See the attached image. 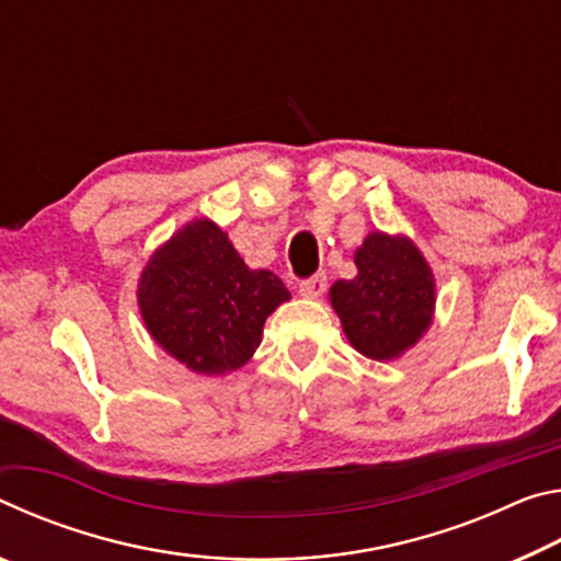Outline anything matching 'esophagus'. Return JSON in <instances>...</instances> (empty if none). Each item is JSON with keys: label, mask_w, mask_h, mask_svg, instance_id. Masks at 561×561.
<instances>
[{"label": "esophagus", "mask_w": 561, "mask_h": 561, "mask_svg": "<svg viewBox=\"0 0 561 561\" xmlns=\"http://www.w3.org/2000/svg\"><path fill=\"white\" fill-rule=\"evenodd\" d=\"M324 291H327V274L324 272H317V274H311V277L299 282V294L307 299H317Z\"/></svg>", "instance_id": "1"}]
</instances>
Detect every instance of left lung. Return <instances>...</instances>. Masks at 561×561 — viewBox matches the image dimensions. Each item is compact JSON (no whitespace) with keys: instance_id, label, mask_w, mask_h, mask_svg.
<instances>
[{"instance_id":"1","label":"left lung","mask_w":561,"mask_h":561,"mask_svg":"<svg viewBox=\"0 0 561 561\" xmlns=\"http://www.w3.org/2000/svg\"><path fill=\"white\" fill-rule=\"evenodd\" d=\"M358 274L331 287V304L360 354L391 360L431 324L435 287L428 264L403 237L374 232L356 252Z\"/></svg>"}]
</instances>
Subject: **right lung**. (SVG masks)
I'll return each instance as SVG.
<instances>
[{"instance_id": "1", "label": "right lung", "mask_w": 561, "mask_h": 561, "mask_svg": "<svg viewBox=\"0 0 561 561\" xmlns=\"http://www.w3.org/2000/svg\"><path fill=\"white\" fill-rule=\"evenodd\" d=\"M284 282L250 270L210 220L183 227L150 257L138 304L150 334L197 374H227L250 360L262 327L282 301Z\"/></svg>"}]
</instances>
